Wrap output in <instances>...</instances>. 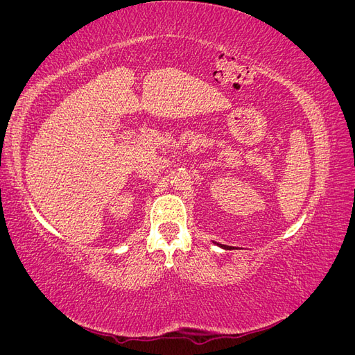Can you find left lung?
<instances>
[{
  "instance_id": "1",
  "label": "left lung",
  "mask_w": 355,
  "mask_h": 355,
  "mask_svg": "<svg viewBox=\"0 0 355 355\" xmlns=\"http://www.w3.org/2000/svg\"><path fill=\"white\" fill-rule=\"evenodd\" d=\"M222 249H225V250H231V247L230 245H220Z\"/></svg>"
}]
</instances>
